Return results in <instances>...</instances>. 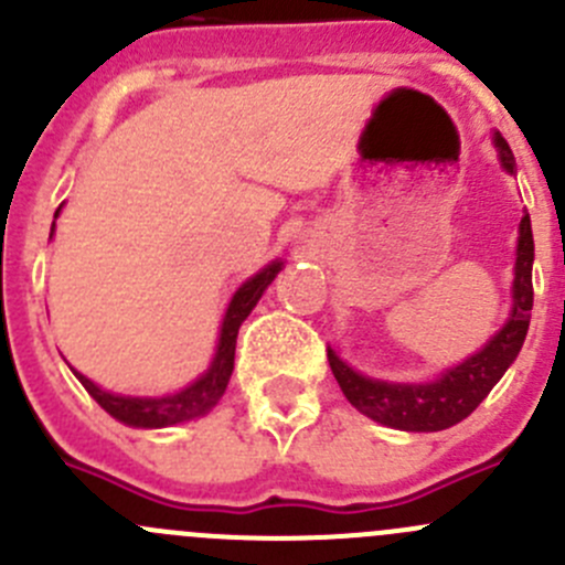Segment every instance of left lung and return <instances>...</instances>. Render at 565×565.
Instances as JSON below:
<instances>
[{"mask_svg":"<svg viewBox=\"0 0 565 565\" xmlns=\"http://www.w3.org/2000/svg\"><path fill=\"white\" fill-rule=\"evenodd\" d=\"M491 140H494L502 171L513 177L516 160H513L511 146L505 143L500 131H494ZM533 228H530V215L524 212L522 223H519L508 320L483 348L458 361L456 366H447L434 381L397 383L370 377L339 359L337 350L328 348V364H331L333 377L350 405H355L361 414L381 422L386 428L408 430V434H434V430L452 428L467 419L483 403L486 394L497 386V381L505 375L508 366L516 361L524 337H527L530 309H533Z\"/></svg>","mask_w":565,"mask_h":565,"instance_id":"obj_1","label":"left lung"}]
</instances>
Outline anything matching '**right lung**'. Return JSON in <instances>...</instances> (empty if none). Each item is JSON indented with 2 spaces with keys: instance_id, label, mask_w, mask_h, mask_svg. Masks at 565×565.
I'll use <instances>...</instances> for the list:
<instances>
[{
  "instance_id": "obj_1",
  "label": "right lung",
  "mask_w": 565,
  "mask_h": 565,
  "mask_svg": "<svg viewBox=\"0 0 565 565\" xmlns=\"http://www.w3.org/2000/svg\"><path fill=\"white\" fill-rule=\"evenodd\" d=\"M60 210H63V204L54 212V221H57ZM52 234H49V239H52ZM281 259H273L270 265H265L259 273H254L248 281L239 284L237 292L228 300L226 315H223L221 333H217V348L210 366H206L193 383L179 388V392L162 394V397H131V394L107 392V388L93 383L87 375L76 372L74 366H71V372L79 377V383L87 388V394H90L113 419L124 422L129 428H171V425H179V422L199 419V416L210 414V411L221 403L223 392H226L228 386V377H232L234 370V348H237L239 326H243L245 317L254 311V306L259 303V298L265 295V289L270 287L273 278L281 273Z\"/></svg>"
}]
</instances>
